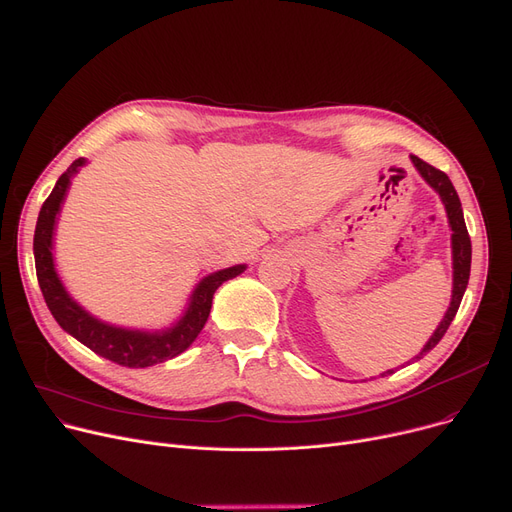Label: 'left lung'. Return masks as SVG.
<instances>
[{
	"instance_id": "1",
	"label": "left lung",
	"mask_w": 512,
	"mask_h": 512,
	"mask_svg": "<svg viewBox=\"0 0 512 512\" xmlns=\"http://www.w3.org/2000/svg\"><path fill=\"white\" fill-rule=\"evenodd\" d=\"M410 159L414 163V168L418 170V174L424 178L426 185L441 197L443 206H445L449 229H452V269H454L452 300H449V306H447V311H445L441 323L437 325V330L433 332L431 338H428V342L422 346L420 355H416V359H420L422 355H426L428 351L435 349L439 340L443 338V334L447 332L449 323L454 321V317L460 309V302H462V296H464L466 285H468V277H470V254H473V250H470V237H468V231H466L462 203H460V197H458V193L452 185V180L447 178L445 172H441L433 166H428V163L422 161L420 157L410 155ZM384 374H393V370H386Z\"/></svg>"
}]
</instances>
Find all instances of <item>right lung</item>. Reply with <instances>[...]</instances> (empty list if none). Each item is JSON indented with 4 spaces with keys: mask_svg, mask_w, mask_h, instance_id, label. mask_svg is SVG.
Listing matches in <instances>:
<instances>
[{
    "mask_svg": "<svg viewBox=\"0 0 512 512\" xmlns=\"http://www.w3.org/2000/svg\"><path fill=\"white\" fill-rule=\"evenodd\" d=\"M86 163L88 161L84 157H79L71 163L67 172L56 180L50 197L44 201V206L37 216L33 256L37 281L39 288H42L48 309L56 323L63 327L67 334H71L81 344H86L96 355L105 357L113 363L126 367H149L174 359L189 349L193 340L203 330V325H206L212 309L214 292L224 281L241 275L248 267H245V264H235V267L203 277L193 288L182 315L172 325L163 327V330L119 327L94 317L77 300H73L54 264V233L58 216L60 210H63L73 176L84 168Z\"/></svg>",
    "mask_w": 512,
    "mask_h": 512,
    "instance_id": "obj_1",
    "label": "right lung"
}]
</instances>
